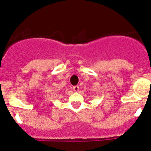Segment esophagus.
<instances>
[{"label": "esophagus", "instance_id": "esophagus-1", "mask_svg": "<svg viewBox=\"0 0 151 151\" xmlns=\"http://www.w3.org/2000/svg\"><path fill=\"white\" fill-rule=\"evenodd\" d=\"M73 91L76 92V93H77V92L79 91V87H78V85H76L73 87Z\"/></svg>", "mask_w": 151, "mask_h": 151}]
</instances>
